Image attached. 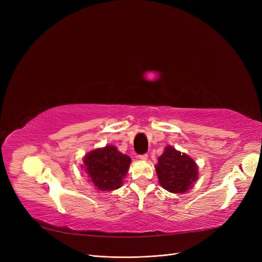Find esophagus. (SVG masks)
<instances>
[{"mask_svg":"<svg viewBox=\"0 0 262 262\" xmlns=\"http://www.w3.org/2000/svg\"><path fill=\"white\" fill-rule=\"evenodd\" d=\"M147 154H142V155H139V158L141 161H146L147 160Z\"/></svg>","mask_w":262,"mask_h":262,"instance_id":"obj_1","label":"esophagus"}]
</instances>
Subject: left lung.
<instances>
[{"label":"left lung","instance_id":"8db88e82","mask_svg":"<svg viewBox=\"0 0 262 262\" xmlns=\"http://www.w3.org/2000/svg\"><path fill=\"white\" fill-rule=\"evenodd\" d=\"M160 185L172 193H184L198 179V166L191 157L172 146L165 147L155 165Z\"/></svg>","mask_w":262,"mask_h":262}]
</instances>
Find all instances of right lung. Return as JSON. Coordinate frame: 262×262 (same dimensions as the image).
<instances>
[{
	"label": "right lung",
	"instance_id": "1",
	"mask_svg": "<svg viewBox=\"0 0 262 262\" xmlns=\"http://www.w3.org/2000/svg\"><path fill=\"white\" fill-rule=\"evenodd\" d=\"M83 162L85 171L97 190L113 191L123 184L131 158L119 152L116 146L106 145L87 153Z\"/></svg>",
	"mask_w": 262,
	"mask_h": 262
}]
</instances>
